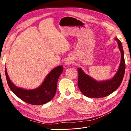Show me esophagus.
<instances>
[{"instance_id":"esophagus-1","label":"esophagus","mask_w":131,"mask_h":131,"mask_svg":"<svg viewBox=\"0 0 131 131\" xmlns=\"http://www.w3.org/2000/svg\"><path fill=\"white\" fill-rule=\"evenodd\" d=\"M64 63H65V64L67 65H67H70L72 63V61L69 58H67V59H66Z\"/></svg>"}]
</instances>
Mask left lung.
<instances>
[{
	"label": "left lung",
	"instance_id": "1",
	"mask_svg": "<svg viewBox=\"0 0 131 131\" xmlns=\"http://www.w3.org/2000/svg\"><path fill=\"white\" fill-rule=\"evenodd\" d=\"M118 47L121 52V62L119 68L114 77L110 80L97 81L85 74L81 68L78 69L79 77L78 85L81 92L89 98H100L104 97L114 92L121 85L125 72L124 52L121 42L116 38Z\"/></svg>",
	"mask_w": 131,
	"mask_h": 131
}]
</instances>
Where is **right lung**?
<instances>
[{"label": "right lung", "mask_w": 131, "mask_h": 131, "mask_svg": "<svg viewBox=\"0 0 131 131\" xmlns=\"http://www.w3.org/2000/svg\"><path fill=\"white\" fill-rule=\"evenodd\" d=\"M63 70L62 66L56 67L47 75L42 84L33 90H26L15 86L8 77L5 67V75L10 90L21 100L32 105H42L52 100L56 92L58 78Z\"/></svg>", "instance_id": "add662e5"}]
</instances>
